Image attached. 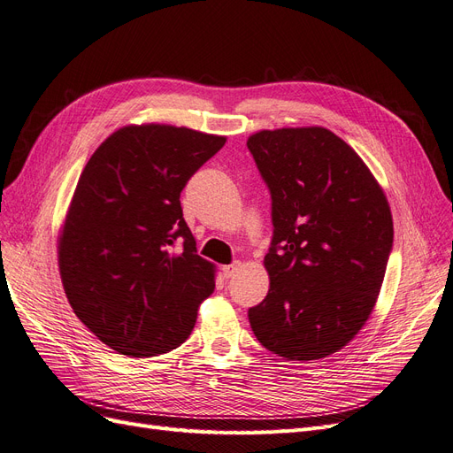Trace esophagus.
Returning a JSON list of instances; mask_svg holds the SVG:
<instances>
[{
	"mask_svg": "<svg viewBox=\"0 0 453 453\" xmlns=\"http://www.w3.org/2000/svg\"><path fill=\"white\" fill-rule=\"evenodd\" d=\"M240 263H232V265H228V266H223V276L228 280V278H232L234 276V273L240 270Z\"/></svg>",
	"mask_w": 453,
	"mask_h": 453,
	"instance_id": "34e87169",
	"label": "esophagus"
}]
</instances>
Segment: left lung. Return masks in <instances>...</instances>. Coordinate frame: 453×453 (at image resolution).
<instances>
[{"mask_svg": "<svg viewBox=\"0 0 453 453\" xmlns=\"http://www.w3.org/2000/svg\"><path fill=\"white\" fill-rule=\"evenodd\" d=\"M248 149L272 196L266 298L250 323L266 349L315 361L355 338L374 310L393 219L361 157L321 127L260 130Z\"/></svg>", "mask_w": 453, "mask_h": 453, "instance_id": "obj_1", "label": "left lung"}]
</instances>
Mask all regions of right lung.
<instances>
[{
	"label": "right lung",
	"instance_id": "add662e5",
	"mask_svg": "<svg viewBox=\"0 0 453 453\" xmlns=\"http://www.w3.org/2000/svg\"><path fill=\"white\" fill-rule=\"evenodd\" d=\"M225 142L183 127H125L87 162L58 265L75 315L111 349L157 357L195 328L215 266L196 255L180 196Z\"/></svg>",
	"mask_w": 453,
	"mask_h": 453
}]
</instances>
